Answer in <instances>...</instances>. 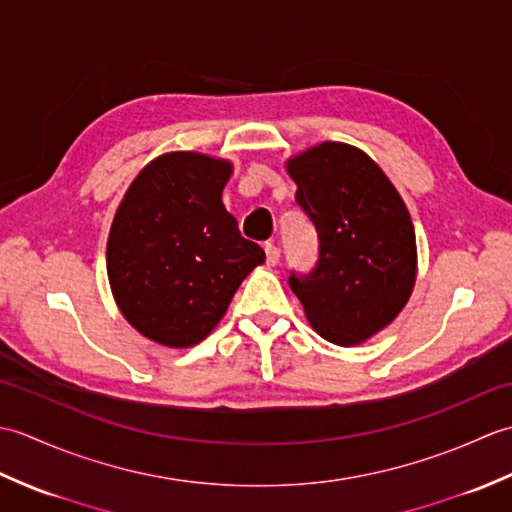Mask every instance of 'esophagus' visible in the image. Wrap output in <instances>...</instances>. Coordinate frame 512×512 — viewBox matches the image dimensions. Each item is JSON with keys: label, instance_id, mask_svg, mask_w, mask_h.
I'll return each instance as SVG.
<instances>
[{"label": "esophagus", "instance_id": "1", "mask_svg": "<svg viewBox=\"0 0 512 512\" xmlns=\"http://www.w3.org/2000/svg\"><path fill=\"white\" fill-rule=\"evenodd\" d=\"M264 250H266V264L275 266L279 262V257H281V250L275 244H266Z\"/></svg>", "mask_w": 512, "mask_h": 512}]
</instances>
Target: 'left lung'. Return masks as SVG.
<instances>
[{
  "mask_svg": "<svg viewBox=\"0 0 512 512\" xmlns=\"http://www.w3.org/2000/svg\"><path fill=\"white\" fill-rule=\"evenodd\" d=\"M286 169L319 235L317 266L292 273L288 284L325 341L363 343L398 317L416 284L407 206L383 169L352 145L321 143Z\"/></svg>",
  "mask_w": 512,
  "mask_h": 512,
  "instance_id": "obj_1",
  "label": "left lung"
}]
</instances>
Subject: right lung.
Instances as JSON below:
<instances>
[{
  "label": "right lung",
  "mask_w": 512,
  "mask_h": 512,
  "mask_svg": "<svg viewBox=\"0 0 512 512\" xmlns=\"http://www.w3.org/2000/svg\"><path fill=\"white\" fill-rule=\"evenodd\" d=\"M228 160L195 151L162 154L138 173L107 239V277L123 317L167 347L213 332L264 248L226 211Z\"/></svg>",
  "instance_id": "right-lung-1"
}]
</instances>
